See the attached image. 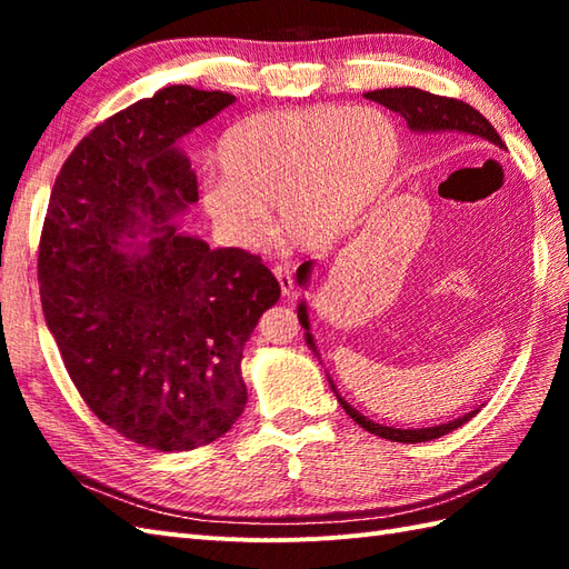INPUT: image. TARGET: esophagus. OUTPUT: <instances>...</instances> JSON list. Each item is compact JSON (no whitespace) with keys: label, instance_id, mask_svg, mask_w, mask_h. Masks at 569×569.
Listing matches in <instances>:
<instances>
[{"label":"esophagus","instance_id":"1","mask_svg":"<svg viewBox=\"0 0 569 569\" xmlns=\"http://www.w3.org/2000/svg\"><path fill=\"white\" fill-rule=\"evenodd\" d=\"M273 276L281 283V293L291 296L293 293V271L288 269V263H273Z\"/></svg>","mask_w":569,"mask_h":569}]
</instances>
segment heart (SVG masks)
Masks as SVG:
<instances>
[{
	"mask_svg": "<svg viewBox=\"0 0 569 569\" xmlns=\"http://www.w3.org/2000/svg\"><path fill=\"white\" fill-rule=\"evenodd\" d=\"M398 159V127L373 107L251 114L222 137V171L202 178V204L239 247L271 239V208L293 241L322 247L357 224Z\"/></svg>",
	"mask_w": 569,
	"mask_h": 569,
	"instance_id": "obj_1",
	"label": "heart"
}]
</instances>
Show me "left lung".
<instances>
[{
    "label": "left lung",
    "mask_w": 569,
    "mask_h": 569,
    "mask_svg": "<svg viewBox=\"0 0 569 569\" xmlns=\"http://www.w3.org/2000/svg\"><path fill=\"white\" fill-rule=\"evenodd\" d=\"M367 100L379 102L383 107H389L391 112L401 114L410 131H455V134H465V137H475V139H485L489 143H497L499 149H503V141L497 134V129L491 127L489 119L477 112L475 107L462 102V100H455V98H442V94H432L426 90H418V88H386V90H373L367 92ZM308 273H310V261L300 263L298 269V283H306L308 281ZM298 320L303 325L306 330H310V322H308V312H306V303L298 306ZM308 337V345L316 349V342H312L310 332ZM332 383V381H330ZM335 389V386H332ZM337 393V391H335ZM337 401L342 403V408L347 410L349 418H355L361 428L379 435L383 440H391V442H428L440 438V435L452 432L455 428L465 426V422L475 416V413H467L457 420L445 422V426H432V428H418V430H401V428H389V426H379V422L369 420L367 416H361L359 410H355L349 406L345 398L337 393Z\"/></svg>",
    "instance_id": "left-lung-1"
}]
</instances>
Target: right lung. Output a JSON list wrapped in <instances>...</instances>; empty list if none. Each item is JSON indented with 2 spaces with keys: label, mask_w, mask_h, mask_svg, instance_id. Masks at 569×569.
I'll use <instances>...</instances> for the list:
<instances>
[{
  "label": "right lung",
  "mask_w": 569,
  "mask_h": 569,
  "mask_svg": "<svg viewBox=\"0 0 569 569\" xmlns=\"http://www.w3.org/2000/svg\"><path fill=\"white\" fill-rule=\"evenodd\" d=\"M232 102L171 84L107 117L60 168L41 229V306L68 377L104 426L161 452L234 426L241 352L281 296L257 253L210 249L171 222L198 200L173 143ZM143 216L152 239L129 250Z\"/></svg>",
  "instance_id": "obj_1"
}]
</instances>
